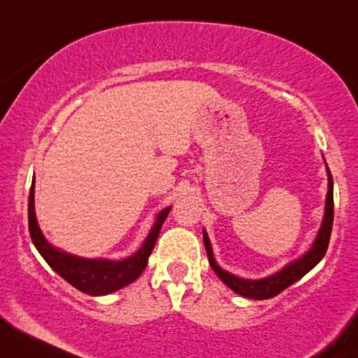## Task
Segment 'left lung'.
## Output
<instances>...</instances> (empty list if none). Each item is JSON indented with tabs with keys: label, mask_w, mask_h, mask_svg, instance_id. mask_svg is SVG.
Instances as JSON below:
<instances>
[{
	"label": "left lung",
	"mask_w": 358,
	"mask_h": 358,
	"mask_svg": "<svg viewBox=\"0 0 358 358\" xmlns=\"http://www.w3.org/2000/svg\"><path fill=\"white\" fill-rule=\"evenodd\" d=\"M326 164V161H324ZM326 173H328V194H326V202H324V215L323 221H321L320 231H317L316 238H314L311 248L306 251L304 255H301L296 260L289 262L287 265L282 266L278 272L272 275H266L263 278H243L238 275L227 272L222 266H219V263L215 262L214 251H212L210 239L207 236V231L203 229V246H206L207 257H209V263L214 270L215 275L227 285L231 290L239 294L243 297H248V299H270V297L278 296L282 290H285L294 282H297L299 278L304 277L309 270H313L321 260H323L326 250H328L329 243V234H331V226H333V178L331 173H329L328 164H326Z\"/></svg>",
	"instance_id": "obj_1"
}]
</instances>
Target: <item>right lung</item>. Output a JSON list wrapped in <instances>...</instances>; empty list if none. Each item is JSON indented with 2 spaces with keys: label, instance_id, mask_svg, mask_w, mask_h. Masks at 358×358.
Returning <instances> with one entry per match:
<instances>
[{
  "label": "right lung",
  "instance_id": "right-lung-1",
  "mask_svg": "<svg viewBox=\"0 0 358 358\" xmlns=\"http://www.w3.org/2000/svg\"><path fill=\"white\" fill-rule=\"evenodd\" d=\"M35 178V176H34ZM171 206L159 210L156 215L151 231L134 255L122 260H110V258H85L78 255H71L68 251L59 250L47 241L42 229L38 227L37 215H35V180L30 188L29 197V231L32 243L42 258L49 263L50 268L61 275L73 287L90 296H107L115 290L124 289L125 285L139 278V275L146 268L149 255L156 245L163 222L170 214Z\"/></svg>",
  "mask_w": 358,
  "mask_h": 358
}]
</instances>
